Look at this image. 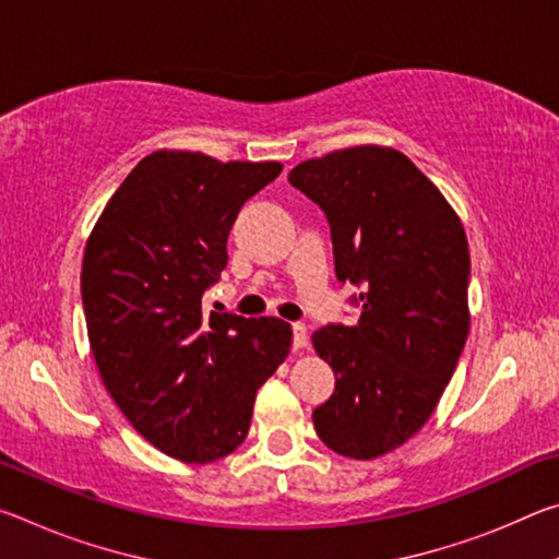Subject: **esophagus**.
I'll return each mask as SVG.
<instances>
[{
    "label": "esophagus",
    "instance_id": "esophagus-1",
    "mask_svg": "<svg viewBox=\"0 0 559 559\" xmlns=\"http://www.w3.org/2000/svg\"><path fill=\"white\" fill-rule=\"evenodd\" d=\"M308 345V328L302 323H293V349H302Z\"/></svg>",
    "mask_w": 559,
    "mask_h": 559
}]
</instances>
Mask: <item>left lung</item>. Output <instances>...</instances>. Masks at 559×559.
I'll use <instances>...</instances> for the list:
<instances>
[{
  "mask_svg": "<svg viewBox=\"0 0 559 559\" xmlns=\"http://www.w3.org/2000/svg\"><path fill=\"white\" fill-rule=\"evenodd\" d=\"M325 212L340 283L362 288L355 325L313 333L335 392L313 412L340 456L402 447L437 409L468 337V241L439 187L394 147L357 145L290 169Z\"/></svg>",
  "mask_w": 559,
  "mask_h": 559,
  "instance_id": "8db88e82",
  "label": "left lung"
}]
</instances>
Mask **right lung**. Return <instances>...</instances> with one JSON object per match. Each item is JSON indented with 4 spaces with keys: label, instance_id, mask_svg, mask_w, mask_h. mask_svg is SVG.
Wrapping results in <instances>:
<instances>
[{
    "label": "right lung",
    "instance_id": "obj_1",
    "mask_svg": "<svg viewBox=\"0 0 559 559\" xmlns=\"http://www.w3.org/2000/svg\"><path fill=\"white\" fill-rule=\"evenodd\" d=\"M281 163L157 150L122 179L81 269L91 353L112 402L167 456L212 463L246 439L259 386L288 357L278 318L202 310L246 200Z\"/></svg>",
    "mask_w": 559,
    "mask_h": 559
}]
</instances>
